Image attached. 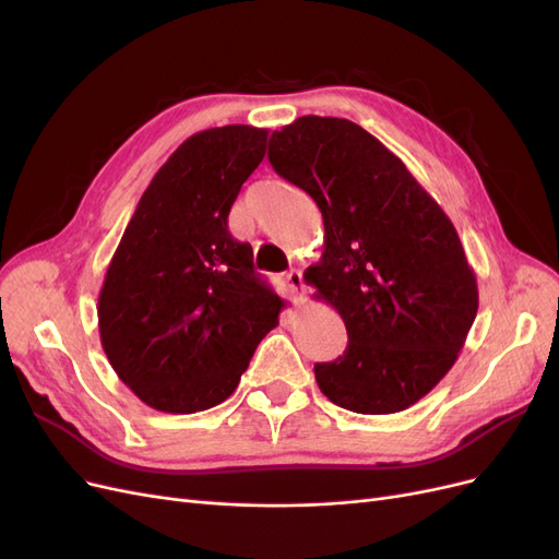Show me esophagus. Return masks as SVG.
<instances>
[{
    "label": "esophagus",
    "mask_w": 559,
    "mask_h": 559,
    "mask_svg": "<svg viewBox=\"0 0 559 559\" xmlns=\"http://www.w3.org/2000/svg\"><path fill=\"white\" fill-rule=\"evenodd\" d=\"M286 284H289V292H292L294 302H300L302 296H306V282H302L300 270H292V273L286 275Z\"/></svg>",
    "instance_id": "obj_1"
}]
</instances>
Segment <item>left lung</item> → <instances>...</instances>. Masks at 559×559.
Returning <instances> with one entry per match:
<instances>
[{"instance_id":"left-lung-1","label":"left lung","mask_w":559,"mask_h":559,"mask_svg":"<svg viewBox=\"0 0 559 559\" xmlns=\"http://www.w3.org/2000/svg\"><path fill=\"white\" fill-rule=\"evenodd\" d=\"M270 165L324 218L306 282L343 317V357L314 366L329 401L361 415L411 408L445 378L478 312V284L441 205L399 156L347 118L275 130Z\"/></svg>"}]
</instances>
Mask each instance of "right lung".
<instances>
[{
    "label": "right lung",
    "instance_id": "1",
    "mask_svg": "<svg viewBox=\"0 0 559 559\" xmlns=\"http://www.w3.org/2000/svg\"><path fill=\"white\" fill-rule=\"evenodd\" d=\"M267 130L191 134L151 179L107 267L99 341L134 394L191 415L226 401L284 300L228 230L242 183L265 156Z\"/></svg>",
    "mask_w": 559,
    "mask_h": 559
}]
</instances>
